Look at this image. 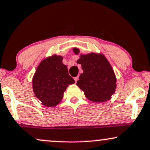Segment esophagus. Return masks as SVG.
<instances>
[{"label": "esophagus", "mask_w": 150, "mask_h": 150, "mask_svg": "<svg viewBox=\"0 0 150 150\" xmlns=\"http://www.w3.org/2000/svg\"><path fill=\"white\" fill-rule=\"evenodd\" d=\"M74 80H75V82H77V80H79V77H75V78H74Z\"/></svg>", "instance_id": "34e87169"}]
</instances>
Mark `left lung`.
Segmentation results:
<instances>
[{
  "label": "left lung",
  "mask_w": 150,
  "mask_h": 150,
  "mask_svg": "<svg viewBox=\"0 0 150 150\" xmlns=\"http://www.w3.org/2000/svg\"><path fill=\"white\" fill-rule=\"evenodd\" d=\"M75 54L80 53L78 48H73ZM82 65L83 73L80 75L77 85L84 91L86 98L95 103L107 101L114 94L117 78L114 70L102 53L80 54L77 61Z\"/></svg>",
  "instance_id": "1"
}]
</instances>
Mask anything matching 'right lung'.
<instances>
[{
  "label": "right lung",
  "instance_id": "add662e5",
  "mask_svg": "<svg viewBox=\"0 0 150 150\" xmlns=\"http://www.w3.org/2000/svg\"><path fill=\"white\" fill-rule=\"evenodd\" d=\"M62 61L61 56L54 54L47 57L40 63L34 73L32 80L33 93L41 104L47 107L57 106L69 84L75 83Z\"/></svg>",
  "mask_w": 150,
  "mask_h": 150
}]
</instances>
